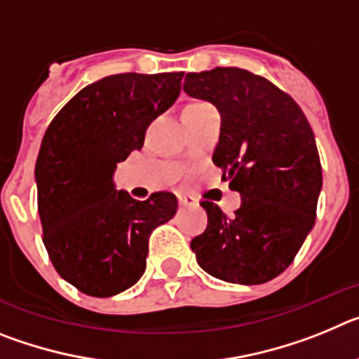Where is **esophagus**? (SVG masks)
Masks as SVG:
<instances>
[{
  "label": "esophagus",
  "mask_w": 359,
  "mask_h": 359,
  "mask_svg": "<svg viewBox=\"0 0 359 359\" xmlns=\"http://www.w3.org/2000/svg\"><path fill=\"white\" fill-rule=\"evenodd\" d=\"M177 203H180V207H194V205H198V201H196L192 196H185V194L177 196Z\"/></svg>",
  "instance_id": "1"
}]
</instances>
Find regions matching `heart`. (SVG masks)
Segmentation results:
<instances>
[{"mask_svg":"<svg viewBox=\"0 0 359 359\" xmlns=\"http://www.w3.org/2000/svg\"><path fill=\"white\" fill-rule=\"evenodd\" d=\"M201 106H207V102H192V104H189V106L185 107V111L187 109H194V107H201Z\"/></svg>","mask_w":359,"mask_h":359,"instance_id":"1","label":"heart"}]
</instances>
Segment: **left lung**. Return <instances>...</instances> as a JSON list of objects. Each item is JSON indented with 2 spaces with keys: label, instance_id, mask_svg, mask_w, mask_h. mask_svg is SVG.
Masks as SVG:
<instances>
[{
  "label": "left lung",
  "instance_id": "1",
  "mask_svg": "<svg viewBox=\"0 0 359 359\" xmlns=\"http://www.w3.org/2000/svg\"><path fill=\"white\" fill-rule=\"evenodd\" d=\"M183 91L221 113L212 160L241 194L233 215L201 203L208 224L190 248L212 277L264 284L293 262L315 224L322 189L315 133L290 95L248 69L187 73Z\"/></svg>",
  "mask_w": 359,
  "mask_h": 359
}]
</instances>
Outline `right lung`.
<instances>
[{
  "instance_id": "1",
  "label": "right lung",
  "mask_w": 359,
  "mask_h": 359,
  "mask_svg": "<svg viewBox=\"0 0 359 359\" xmlns=\"http://www.w3.org/2000/svg\"><path fill=\"white\" fill-rule=\"evenodd\" d=\"M183 73H118L86 86L50 122L36 163L43 243L57 273L90 297L122 293L145 271L149 237L177 210L170 192L136 201L116 163L182 91Z\"/></svg>"
}]
</instances>
